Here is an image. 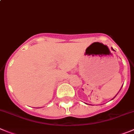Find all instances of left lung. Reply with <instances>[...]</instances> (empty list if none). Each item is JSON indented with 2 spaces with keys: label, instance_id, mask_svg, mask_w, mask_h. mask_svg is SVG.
Listing matches in <instances>:
<instances>
[{
  "label": "left lung",
  "instance_id": "1",
  "mask_svg": "<svg viewBox=\"0 0 134 134\" xmlns=\"http://www.w3.org/2000/svg\"><path fill=\"white\" fill-rule=\"evenodd\" d=\"M112 50H114V49H113V48H112ZM122 87H121V88H122ZM121 88H120V90H121ZM120 91H119V92H120ZM119 92H118V93H117V94H118V93H119ZM117 94H116V95H117ZM116 96H115V97H114V98H112V100H113V99H114V98H115V97H116Z\"/></svg>",
  "mask_w": 134,
  "mask_h": 134
}]
</instances>
